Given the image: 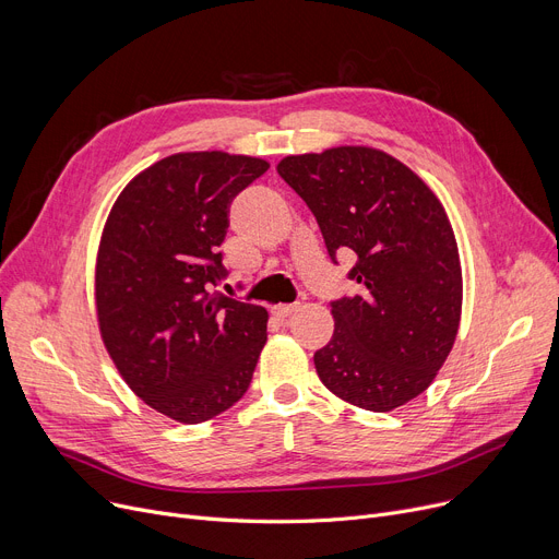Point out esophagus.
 I'll list each match as a JSON object with an SVG mask.
<instances>
[{
  "label": "esophagus",
  "instance_id": "34e87169",
  "mask_svg": "<svg viewBox=\"0 0 559 559\" xmlns=\"http://www.w3.org/2000/svg\"><path fill=\"white\" fill-rule=\"evenodd\" d=\"M297 308H299V306H295V304H289V306L281 304V306H274V308H272V314H274L276 319H285V317H289V314H295Z\"/></svg>",
  "mask_w": 559,
  "mask_h": 559
}]
</instances>
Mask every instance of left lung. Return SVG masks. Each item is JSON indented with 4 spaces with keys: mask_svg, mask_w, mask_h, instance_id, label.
Wrapping results in <instances>:
<instances>
[{
    "mask_svg": "<svg viewBox=\"0 0 559 559\" xmlns=\"http://www.w3.org/2000/svg\"><path fill=\"white\" fill-rule=\"evenodd\" d=\"M281 179L312 211L329 255L354 251L360 295L331 304L335 331L314 354L335 396L390 413L428 390L462 312L457 242L444 205L401 160L371 146L287 156Z\"/></svg>",
    "mask_w": 559,
    "mask_h": 559,
    "instance_id": "left-lung-1",
    "label": "left lung"
}]
</instances>
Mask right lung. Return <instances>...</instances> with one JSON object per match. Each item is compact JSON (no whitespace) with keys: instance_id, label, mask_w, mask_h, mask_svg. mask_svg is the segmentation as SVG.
<instances>
[{"instance_id":"1","label":"right lung","mask_w":559,"mask_h":559,"mask_svg":"<svg viewBox=\"0 0 559 559\" xmlns=\"http://www.w3.org/2000/svg\"><path fill=\"white\" fill-rule=\"evenodd\" d=\"M267 169L251 156L174 154L140 171L106 219L102 340L127 385L174 421H209L238 403L267 342V310L215 292L228 205Z\"/></svg>"}]
</instances>
